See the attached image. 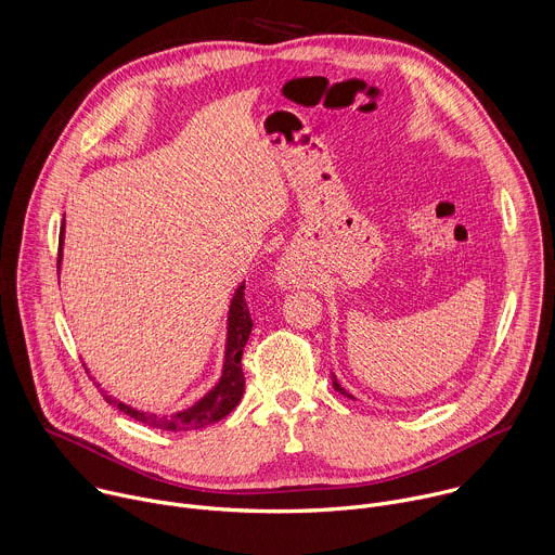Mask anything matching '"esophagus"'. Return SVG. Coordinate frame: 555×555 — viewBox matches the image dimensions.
Here are the masks:
<instances>
[{
  "mask_svg": "<svg viewBox=\"0 0 555 555\" xmlns=\"http://www.w3.org/2000/svg\"><path fill=\"white\" fill-rule=\"evenodd\" d=\"M276 281L281 283V287H298L302 281L300 263L294 257L281 259V263L276 268Z\"/></svg>",
  "mask_w": 555,
  "mask_h": 555,
  "instance_id": "34e87169",
  "label": "esophagus"
}]
</instances>
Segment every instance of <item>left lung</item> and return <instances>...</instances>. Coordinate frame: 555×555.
Returning a JSON list of instances; mask_svg holds the SVG:
<instances>
[{
    "label": "left lung",
    "mask_w": 555,
    "mask_h": 555,
    "mask_svg": "<svg viewBox=\"0 0 555 555\" xmlns=\"http://www.w3.org/2000/svg\"><path fill=\"white\" fill-rule=\"evenodd\" d=\"M333 388H335V390H337V392H339V395H344V397H348V399H352V397H350V395H348V392H346V390H344V388H341V386H339V384H337V382H335V379H333Z\"/></svg>",
    "instance_id": "obj_1"
}]
</instances>
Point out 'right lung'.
Returning a JSON list of instances; mask_svg holds the SVG:
<instances>
[{
	"mask_svg": "<svg viewBox=\"0 0 555 555\" xmlns=\"http://www.w3.org/2000/svg\"><path fill=\"white\" fill-rule=\"evenodd\" d=\"M63 231H65V227H61V240H59L61 248H63ZM59 266H61V250H59ZM244 289H246V285L237 287L231 309H229V337H227V359H224L222 379L194 408L171 414V416H156V414H145V412L132 410V408L115 401L113 397L104 395V390H102V397L106 399V403L115 405L119 412L128 414L130 418L143 423L147 427H156V429H165V431L203 429L207 425L222 421L227 414H231L244 395L246 379L242 373V354H244V346L253 331V318H250V311H248V305L244 298Z\"/></svg>",
	"mask_w": 555,
	"mask_h": 555,
	"instance_id": "add662e5",
	"label": "right lung"
}]
</instances>
